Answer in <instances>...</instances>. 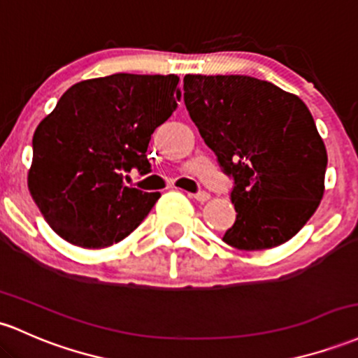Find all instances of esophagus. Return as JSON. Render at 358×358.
Instances as JSON below:
<instances>
[{"label":"esophagus","instance_id":"34e87169","mask_svg":"<svg viewBox=\"0 0 358 358\" xmlns=\"http://www.w3.org/2000/svg\"><path fill=\"white\" fill-rule=\"evenodd\" d=\"M188 195H190L192 199L197 200V202H200V203L207 202V200L210 199V194H207V192H199V194H188Z\"/></svg>","mask_w":358,"mask_h":358}]
</instances>
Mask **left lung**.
Masks as SVG:
<instances>
[{
    "mask_svg": "<svg viewBox=\"0 0 358 358\" xmlns=\"http://www.w3.org/2000/svg\"><path fill=\"white\" fill-rule=\"evenodd\" d=\"M183 100L200 136L234 178L236 222L224 243L268 250L289 241L324 194L328 155L304 101L251 76L183 78Z\"/></svg>",
    "mask_w": 358,
    "mask_h": 358,
    "instance_id": "1",
    "label": "left lung"
}]
</instances>
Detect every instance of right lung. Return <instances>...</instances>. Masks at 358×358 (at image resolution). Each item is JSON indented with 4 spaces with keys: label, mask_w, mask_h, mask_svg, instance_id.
I'll return each instance as SVG.
<instances>
[{
    "label": "right lung",
    "mask_w": 358,
    "mask_h": 358,
    "mask_svg": "<svg viewBox=\"0 0 358 358\" xmlns=\"http://www.w3.org/2000/svg\"><path fill=\"white\" fill-rule=\"evenodd\" d=\"M178 83L175 74L85 80L42 119L27 182L57 236L80 248H107L143 222L161 194L127 187L122 170L149 171V141L175 112Z\"/></svg>",
    "instance_id": "add662e5"
}]
</instances>
